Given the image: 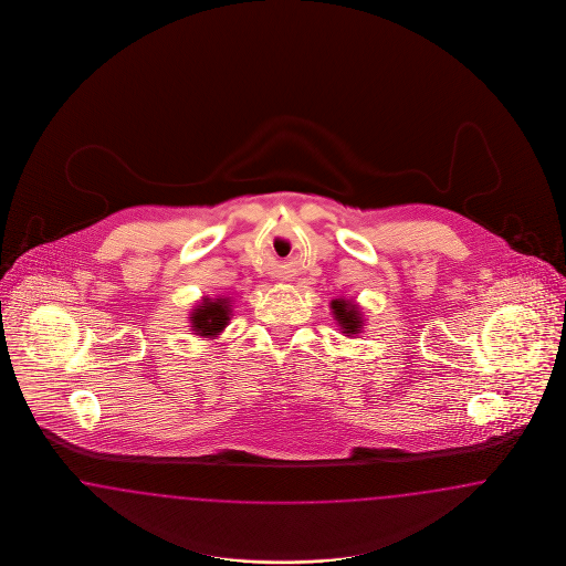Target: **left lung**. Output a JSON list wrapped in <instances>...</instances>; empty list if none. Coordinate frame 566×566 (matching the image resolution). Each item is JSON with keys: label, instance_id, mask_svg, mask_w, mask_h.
<instances>
[{"label": "left lung", "instance_id": "obj_1", "mask_svg": "<svg viewBox=\"0 0 566 566\" xmlns=\"http://www.w3.org/2000/svg\"><path fill=\"white\" fill-rule=\"evenodd\" d=\"M329 307H332V313H334V319L338 322V326H340L346 336L359 334L360 327H363L359 305H355L353 301H346V298H334Z\"/></svg>", "mask_w": 566, "mask_h": 566}]
</instances>
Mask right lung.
<instances>
[{
    "mask_svg": "<svg viewBox=\"0 0 566 566\" xmlns=\"http://www.w3.org/2000/svg\"><path fill=\"white\" fill-rule=\"evenodd\" d=\"M230 298H203L190 313V327L197 336L216 338L230 322Z\"/></svg>",
    "mask_w": 566,
    "mask_h": 566,
    "instance_id": "obj_1",
    "label": "right lung"
}]
</instances>
